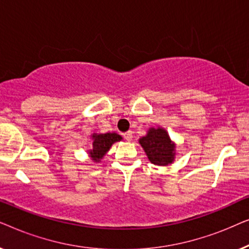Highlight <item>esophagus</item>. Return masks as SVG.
I'll use <instances>...</instances> for the list:
<instances>
[{
    "label": "esophagus",
    "mask_w": 249,
    "mask_h": 249,
    "mask_svg": "<svg viewBox=\"0 0 249 249\" xmlns=\"http://www.w3.org/2000/svg\"><path fill=\"white\" fill-rule=\"evenodd\" d=\"M124 138L127 142H131L132 141V132L131 131H127L124 134Z\"/></svg>",
    "instance_id": "obj_1"
}]
</instances>
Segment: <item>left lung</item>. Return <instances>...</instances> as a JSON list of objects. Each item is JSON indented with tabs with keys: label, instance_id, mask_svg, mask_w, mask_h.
Segmentation results:
<instances>
[{
	"label": "left lung",
	"instance_id": "left-lung-1",
	"mask_svg": "<svg viewBox=\"0 0 249 249\" xmlns=\"http://www.w3.org/2000/svg\"><path fill=\"white\" fill-rule=\"evenodd\" d=\"M149 161L155 165L171 164L176 156V145L163 128H151L139 139Z\"/></svg>",
	"mask_w": 249,
	"mask_h": 249
}]
</instances>
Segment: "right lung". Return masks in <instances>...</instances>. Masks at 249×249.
<instances>
[{
  "label": "right lung",
  "mask_w": 249,
  "mask_h": 249,
  "mask_svg": "<svg viewBox=\"0 0 249 249\" xmlns=\"http://www.w3.org/2000/svg\"><path fill=\"white\" fill-rule=\"evenodd\" d=\"M91 139L93 144H91V149L88 151V154L94 162H101L111 146L115 142H120L122 137L115 132H107V134H93Z\"/></svg>",
  "instance_id": "right-lung-1"
}]
</instances>
